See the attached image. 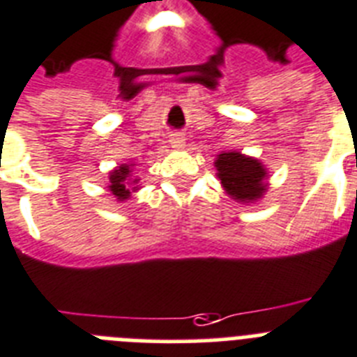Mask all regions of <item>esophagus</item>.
Instances as JSON below:
<instances>
[{
    "label": "esophagus",
    "mask_w": 357,
    "mask_h": 357,
    "mask_svg": "<svg viewBox=\"0 0 357 357\" xmlns=\"http://www.w3.org/2000/svg\"><path fill=\"white\" fill-rule=\"evenodd\" d=\"M170 145L174 146V149H185V137H183V134H179V132H176V134H172V137H170Z\"/></svg>",
    "instance_id": "esophagus-1"
}]
</instances>
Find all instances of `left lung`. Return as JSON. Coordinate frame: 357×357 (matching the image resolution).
Listing matches in <instances>:
<instances>
[{"mask_svg": "<svg viewBox=\"0 0 357 357\" xmlns=\"http://www.w3.org/2000/svg\"><path fill=\"white\" fill-rule=\"evenodd\" d=\"M218 176L227 194L239 202H254L265 192V169L257 160L239 152H225L215 160Z\"/></svg>", "mask_w": 357, "mask_h": 357, "instance_id": "1", "label": "left lung"}]
</instances>
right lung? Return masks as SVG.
<instances>
[{
  "instance_id": "right-lung-1",
  "label": "right lung",
  "mask_w": 357,
  "mask_h": 357,
  "mask_svg": "<svg viewBox=\"0 0 357 357\" xmlns=\"http://www.w3.org/2000/svg\"><path fill=\"white\" fill-rule=\"evenodd\" d=\"M128 176H130V165H121L119 169L110 172V192L118 197V199H121V202L130 196V190H136V187H132V183H137V179L130 181Z\"/></svg>"
}]
</instances>
